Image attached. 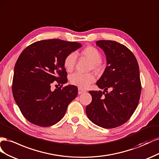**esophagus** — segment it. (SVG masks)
Masks as SVG:
<instances>
[{
  "label": "esophagus",
  "mask_w": 159,
  "mask_h": 159,
  "mask_svg": "<svg viewBox=\"0 0 159 159\" xmlns=\"http://www.w3.org/2000/svg\"><path fill=\"white\" fill-rule=\"evenodd\" d=\"M84 92H85V90H83V89H82L81 88H79V89H78V93H79V94H82V93H84Z\"/></svg>",
  "instance_id": "34e87169"
}]
</instances>
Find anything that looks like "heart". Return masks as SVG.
Masks as SVG:
<instances>
[{
  "instance_id": "heart-1",
  "label": "heart",
  "mask_w": 159,
  "mask_h": 159,
  "mask_svg": "<svg viewBox=\"0 0 159 159\" xmlns=\"http://www.w3.org/2000/svg\"><path fill=\"white\" fill-rule=\"evenodd\" d=\"M80 55L92 62L94 69H97L102 62V55L98 50L93 47H87L80 52ZM76 56L74 52L68 54L64 60V66L68 72H70L75 68ZM94 81V77L90 74H81L75 72L70 76V82L79 88L86 89Z\"/></svg>"
}]
</instances>
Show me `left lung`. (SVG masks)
<instances>
[{
    "label": "left lung",
    "mask_w": 159,
    "mask_h": 159,
    "mask_svg": "<svg viewBox=\"0 0 159 159\" xmlns=\"http://www.w3.org/2000/svg\"><path fill=\"white\" fill-rule=\"evenodd\" d=\"M96 44L107 59L106 69L97 82L103 91H89L92 102L86 107V113L94 124L112 129L125 123L138 106L141 93L139 67L133 52L123 44L105 40Z\"/></svg>",
    "instance_id": "1"
}]
</instances>
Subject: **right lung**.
<instances>
[{
  "label": "right lung",
  "mask_w": 159,
  "mask_h": 159,
  "mask_svg": "<svg viewBox=\"0 0 159 159\" xmlns=\"http://www.w3.org/2000/svg\"><path fill=\"white\" fill-rule=\"evenodd\" d=\"M82 44L59 39L43 40L26 47L18 58L14 69L12 94L26 120L35 125L52 126L65 116L69 104L76 97L74 85L51 89L57 81L68 82L64 60Z\"/></svg>",
  "instance_id": "right-lung-1"
}]
</instances>
